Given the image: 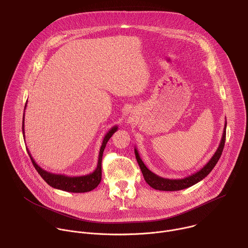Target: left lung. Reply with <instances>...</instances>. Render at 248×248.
Wrapping results in <instances>:
<instances>
[{
  "label": "left lung",
  "mask_w": 248,
  "mask_h": 248,
  "mask_svg": "<svg viewBox=\"0 0 248 248\" xmlns=\"http://www.w3.org/2000/svg\"><path fill=\"white\" fill-rule=\"evenodd\" d=\"M226 128H227V123H225V127H224V131H223V136L221 139V142L219 144L218 149L216 150L215 154L212 156V158L209 160V162L199 170H197L196 172L186 176L184 179H178V180H170V179H165L162 178V176L157 175L156 173H154L153 171H151L143 163V161L140 159V156L138 154L137 149L134 147V153H135V157L137 160V163L140 167L141 171H142V174L144 176L145 182L154 189L157 190H164V191H176V190H182L187 187H190L192 186H194L195 184L199 183L200 181H202L203 179H205L206 176L211 172V170L214 169V167L216 166V164L218 163L224 146H225V141H226Z\"/></svg>",
  "instance_id": "left-lung-1"
}]
</instances>
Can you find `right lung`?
<instances>
[{"label": "right lung", "instance_id": "add662e5", "mask_svg": "<svg viewBox=\"0 0 248 248\" xmlns=\"http://www.w3.org/2000/svg\"><path fill=\"white\" fill-rule=\"evenodd\" d=\"M26 109V104L24 110ZM118 130V126L115 125L113 126L107 133H106L103 142L99 151V157H98V164L94 171L85 174V175H78V176H69L65 174H61V173H53L50 172L44 169H42L36 162L34 161L32 158L29 150L26 148L28 155L31 159V162L34 166V168L36 169L38 173L41 175V178L52 187L56 189H61L63 191L67 192H75V193H80V192H88L93 190L98 186V185L101 182L102 179V157H103V152L106 147V144L109 141V139L112 137V135ZM22 133L23 137L24 135V113H23V121H22Z\"/></svg>", "mask_w": 248, "mask_h": 248}]
</instances>
